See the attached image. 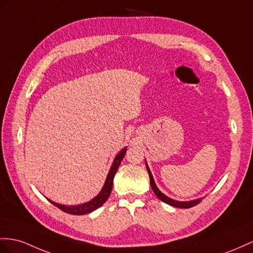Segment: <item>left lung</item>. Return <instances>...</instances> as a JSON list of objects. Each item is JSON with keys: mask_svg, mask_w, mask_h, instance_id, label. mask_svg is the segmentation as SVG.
Here are the masks:
<instances>
[{"mask_svg": "<svg viewBox=\"0 0 253 253\" xmlns=\"http://www.w3.org/2000/svg\"><path fill=\"white\" fill-rule=\"evenodd\" d=\"M145 166H146V169H147V172H148V175H150L152 189H153L154 193L157 196V198L159 200L163 201V202L169 204L171 206H174V207H179V209H189V207H192L194 205H197V204H199L201 202V201H202V198H199V199H196V200H191V201H177V200H174V199H171V198H169L168 196H166L165 193H163V192L159 190L156 183H155L154 177H153V174H152V172L150 170V168H148V165L146 163V160H145Z\"/></svg>", "mask_w": 253, "mask_h": 253, "instance_id": "obj_1", "label": "left lung"}]
</instances>
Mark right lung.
Here are the masks:
<instances>
[{
  "mask_svg": "<svg viewBox=\"0 0 253 253\" xmlns=\"http://www.w3.org/2000/svg\"><path fill=\"white\" fill-rule=\"evenodd\" d=\"M126 151H127V147H124V148H122L118 155H116L114 160H113V163H112V166H111V168H110L109 173H108L107 178H106V182H105V184H103L101 190L95 198L88 201V202L78 204V205H62L59 203H55V202H53V201H51L49 199L48 200L53 205L59 207V209L62 210L63 211L71 213V215H85V213L94 211L95 210L98 209V207H100L103 203L106 202L110 196V193H111L114 175H115L116 171H118V169H119L123 158H124V156H125Z\"/></svg>",
  "mask_w": 253,
  "mask_h": 253,
  "instance_id": "obj_1",
  "label": "right lung"
}]
</instances>
